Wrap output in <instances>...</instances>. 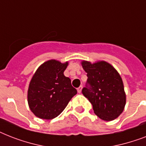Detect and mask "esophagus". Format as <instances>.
<instances>
[{
	"label": "esophagus",
	"mask_w": 146,
	"mask_h": 146,
	"mask_svg": "<svg viewBox=\"0 0 146 146\" xmlns=\"http://www.w3.org/2000/svg\"><path fill=\"white\" fill-rule=\"evenodd\" d=\"M78 92L79 93H81V90H82V86H80V87H78Z\"/></svg>",
	"instance_id": "obj_1"
}]
</instances>
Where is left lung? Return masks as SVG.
I'll list each match as a JSON object with an SVG mask.
<instances>
[{
    "label": "left lung",
    "instance_id": "8db88e82",
    "mask_svg": "<svg viewBox=\"0 0 146 146\" xmlns=\"http://www.w3.org/2000/svg\"><path fill=\"white\" fill-rule=\"evenodd\" d=\"M81 65L88 78L82 93L93 105L94 113L106 121L117 118L126 104V94L119 73L105 61L95 63L83 61Z\"/></svg>",
    "mask_w": 146,
    "mask_h": 146
}]
</instances>
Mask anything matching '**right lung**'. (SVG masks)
Masks as SVG:
<instances>
[{
	"label": "right lung",
	"instance_id": "add662e5",
	"mask_svg": "<svg viewBox=\"0 0 146 146\" xmlns=\"http://www.w3.org/2000/svg\"><path fill=\"white\" fill-rule=\"evenodd\" d=\"M68 64L48 60L39 66L32 77L28 90V103L39 118L50 120L57 117L77 94L69 78L64 75Z\"/></svg>",
	"mask_w": 146,
	"mask_h": 146
}]
</instances>
